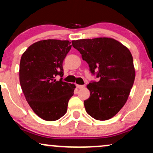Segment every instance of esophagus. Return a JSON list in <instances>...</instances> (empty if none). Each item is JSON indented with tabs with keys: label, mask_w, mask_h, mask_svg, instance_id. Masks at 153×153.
Wrapping results in <instances>:
<instances>
[{
	"label": "esophagus",
	"mask_w": 153,
	"mask_h": 153,
	"mask_svg": "<svg viewBox=\"0 0 153 153\" xmlns=\"http://www.w3.org/2000/svg\"><path fill=\"white\" fill-rule=\"evenodd\" d=\"M76 86H77V88H78L81 89V88H82L85 87V85H76Z\"/></svg>",
	"instance_id": "esophagus-1"
}]
</instances>
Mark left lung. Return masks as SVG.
Here are the masks:
<instances>
[{
    "label": "left lung",
    "mask_w": 153,
    "mask_h": 153,
    "mask_svg": "<svg viewBox=\"0 0 153 153\" xmlns=\"http://www.w3.org/2000/svg\"><path fill=\"white\" fill-rule=\"evenodd\" d=\"M72 45L88 64L91 73L99 78L87 85L91 94L84 101L85 111L97 120L112 118L127 102L134 84L135 71L130 51L107 37L74 40Z\"/></svg>",
    "instance_id": "1"
}]
</instances>
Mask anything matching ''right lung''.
<instances>
[{
  "label": "right lung",
  "instance_id": "1",
  "mask_svg": "<svg viewBox=\"0 0 153 153\" xmlns=\"http://www.w3.org/2000/svg\"><path fill=\"white\" fill-rule=\"evenodd\" d=\"M71 49L68 40L47 39L31 45L22 54L19 80L26 100L38 117L55 121L65 114L75 85L62 81V62ZM57 75L61 77L56 80Z\"/></svg>",
  "mask_w": 153,
  "mask_h": 153
}]
</instances>
